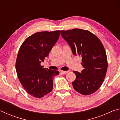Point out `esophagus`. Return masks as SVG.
<instances>
[{
    "label": "esophagus",
    "mask_w": 120,
    "mask_h": 120,
    "mask_svg": "<svg viewBox=\"0 0 120 120\" xmlns=\"http://www.w3.org/2000/svg\"><path fill=\"white\" fill-rule=\"evenodd\" d=\"M61 73H62V74H67V73L68 72V71H61Z\"/></svg>",
    "instance_id": "34e87169"
}]
</instances>
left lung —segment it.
<instances>
[{"label":"left lung","instance_id":"obj_1","mask_svg":"<svg viewBox=\"0 0 120 120\" xmlns=\"http://www.w3.org/2000/svg\"><path fill=\"white\" fill-rule=\"evenodd\" d=\"M61 35L70 46L75 56H82L84 69L74 72L76 79L72 82L75 90L88 95L97 91L102 84L107 69L106 52L96 35L88 31L75 29L61 31Z\"/></svg>","mask_w":120,"mask_h":120}]
</instances>
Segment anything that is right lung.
Returning a JSON list of instances; mask_svg holds the SVG:
<instances>
[{"label": "right lung", "mask_w": 120, "mask_h": 120, "mask_svg": "<svg viewBox=\"0 0 120 120\" xmlns=\"http://www.w3.org/2000/svg\"><path fill=\"white\" fill-rule=\"evenodd\" d=\"M59 36V31L38 32L28 37L20 47L16 62L17 76L26 92L36 98L51 92L53 79L59 74L41 66Z\"/></svg>", "instance_id": "1"}]
</instances>
